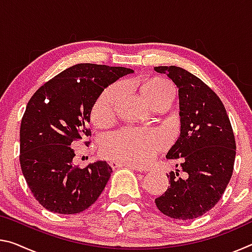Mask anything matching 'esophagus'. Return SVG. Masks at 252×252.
Listing matches in <instances>:
<instances>
[{
    "mask_svg": "<svg viewBox=\"0 0 252 252\" xmlns=\"http://www.w3.org/2000/svg\"><path fill=\"white\" fill-rule=\"evenodd\" d=\"M110 165L112 168H121V167H127L132 170H134V171H138V172H142L143 170L140 169L139 167H135V165H132L129 163H123V162H118V161H110Z\"/></svg>",
    "mask_w": 252,
    "mask_h": 252,
    "instance_id": "esophagus-1",
    "label": "esophagus"
}]
</instances>
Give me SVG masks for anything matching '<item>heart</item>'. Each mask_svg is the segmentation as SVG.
Here are the masks:
<instances>
[{"mask_svg":"<svg viewBox=\"0 0 252 252\" xmlns=\"http://www.w3.org/2000/svg\"><path fill=\"white\" fill-rule=\"evenodd\" d=\"M140 93L152 108L161 102H170L173 89L168 81L152 78L140 84ZM120 84H113L101 93L91 110L93 125L103 127L112 121L116 104L121 94ZM164 136L156 129H125L110 135L102 143L101 153L106 159L132 165H143L155 158L163 147Z\"/></svg>","mask_w":252,"mask_h":252,"instance_id":"b5f03b06","label":"heart"}]
</instances>
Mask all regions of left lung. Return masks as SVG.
<instances>
[{
  "label": "left lung",
  "instance_id": "1",
  "mask_svg": "<svg viewBox=\"0 0 252 252\" xmlns=\"http://www.w3.org/2000/svg\"><path fill=\"white\" fill-rule=\"evenodd\" d=\"M177 85L180 135L167 159H180L179 170L167 177L170 186L156 206L173 219L201 217L216 206L231 179L236 141L227 111L219 96L197 76L179 66H156ZM178 167V164H177Z\"/></svg>",
  "mask_w": 252,
  "mask_h": 252
}]
</instances>
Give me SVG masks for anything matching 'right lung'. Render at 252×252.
Returning a JSON list of instances; mask_svg holds the SVG:
<instances>
[{
    "label": "right lung",
    "mask_w": 252,
    "mask_h": 252,
    "mask_svg": "<svg viewBox=\"0 0 252 252\" xmlns=\"http://www.w3.org/2000/svg\"><path fill=\"white\" fill-rule=\"evenodd\" d=\"M132 72L80 63L55 75L30 99L20 129L21 169L34 198L51 212L79 213L104 190L110 165L96 161L83 169L75 167L70 146L91 135V110L104 89Z\"/></svg>",
    "instance_id": "add662e5"
}]
</instances>
